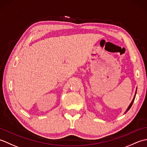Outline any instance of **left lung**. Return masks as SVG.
<instances>
[{
	"label": "left lung",
	"instance_id": "1",
	"mask_svg": "<svg viewBox=\"0 0 147 147\" xmlns=\"http://www.w3.org/2000/svg\"><path fill=\"white\" fill-rule=\"evenodd\" d=\"M135 96H136V94H135V97H134V98H133V100H132L131 103V104H130V105H129V107H128V108H127V110H126V112H127V111H128L129 110V109H130L131 107V106H132V105H133V102H134V100H135Z\"/></svg>",
	"mask_w": 147,
	"mask_h": 147
}]
</instances>
